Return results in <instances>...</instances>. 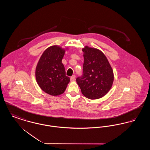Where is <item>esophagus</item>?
<instances>
[{
    "label": "esophagus",
    "instance_id": "34e87169",
    "mask_svg": "<svg viewBox=\"0 0 150 150\" xmlns=\"http://www.w3.org/2000/svg\"><path fill=\"white\" fill-rule=\"evenodd\" d=\"M75 78H76V76H75V75L72 76L70 78V80H71V81H74L75 80Z\"/></svg>",
    "mask_w": 150,
    "mask_h": 150
}]
</instances>
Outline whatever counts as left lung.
<instances>
[{
	"label": "left lung",
	"instance_id": "8db88e82",
	"mask_svg": "<svg viewBox=\"0 0 150 150\" xmlns=\"http://www.w3.org/2000/svg\"><path fill=\"white\" fill-rule=\"evenodd\" d=\"M83 74L76 78L82 94L96 100L106 95L114 81V72L106 56L100 50L86 46L83 48Z\"/></svg>",
	"mask_w": 150,
	"mask_h": 150
}]
</instances>
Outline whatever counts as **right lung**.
I'll list each match as a JSON object with an SVG mask.
<instances>
[{"label":"right lung","mask_w":150,"mask_h":150,"mask_svg":"<svg viewBox=\"0 0 150 150\" xmlns=\"http://www.w3.org/2000/svg\"><path fill=\"white\" fill-rule=\"evenodd\" d=\"M66 50L58 45L48 47L43 52L36 67L38 84L44 92L51 96L64 93L70 82L62 63Z\"/></svg>","instance_id":"1"}]
</instances>
